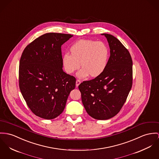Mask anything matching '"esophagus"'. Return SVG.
<instances>
[{
	"label": "esophagus",
	"mask_w": 159,
	"mask_h": 159,
	"mask_svg": "<svg viewBox=\"0 0 159 159\" xmlns=\"http://www.w3.org/2000/svg\"><path fill=\"white\" fill-rule=\"evenodd\" d=\"M80 84V81L79 80H76V82H75L76 87H77Z\"/></svg>",
	"instance_id": "34e87169"
}]
</instances>
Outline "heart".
<instances>
[{
  "label": "heart",
  "instance_id": "b5f03b06",
  "mask_svg": "<svg viewBox=\"0 0 159 159\" xmlns=\"http://www.w3.org/2000/svg\"><path fill=\"white\" fill-rule=\"evenodd\" d=\"M71 54L62 57V64L66 73L71 74L82 68L77 73L79 79L88 76L95 78L100 75L107 68L109 51L105 43L91 40H80L70 48Z\"/></svg>",
  "mask_w": 159,
  "mask_h": 159
}]
</instances>
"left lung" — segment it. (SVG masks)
Instances as JSON below:
<instances>
[{
    "label": "left lung",
    "instance_id": "obj_1",
    "mask_svg": "<svg viewBox=\"0 0 159 159\" xmlns=\"http://www.w3.org/2000/svg\"><path fill=\"white\" fill-rule=\"evenodd\" d=\"M107 39L110 57L106 69L98 77L79 86L87 113L98 120H107L121 110L133 84L131 55L116 37L102 34Z\"/></svg>",
    "mask_w": 159,
    "mask_h": 159
}]
</instances>
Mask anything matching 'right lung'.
I'll return each mask as SVG.
<instances>
[{
  "label": "right lung",
  "instance_id": "obj_1",
  "mask_svg": "<svg viewBox=\"0 0 159 159\" xmlns=\"http://www.w3.org/2000/svg\"><path fill=\"white\" fill-rule=\"evenodd\" d=\"M73 36L49 33L39 37L23 51L19 63V87L37 116L53 119L65 109L75 79L63 70L61 45Z\"/></svg>",
  "mask_w": 159,
  "mask_h": 159
}]
</instances>
